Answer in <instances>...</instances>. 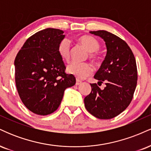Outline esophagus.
Instances as JSON below:
<instances>
[{
    "label": "esophagus",
    "mask_w": 151,
    "mask_h": 151,
    "mask_svg": "<svg viewBox=\"0 0 151 151\" xmlns=\"http://www.w3.org/2000/svg\"><path fill=\"white\" fill-rule=\"evenodd\" d=\"M81 83V81L79 80V79H77V80H76V85H79Z\"/></svg>",
    "instance_id": "34e87169"
}]
</instances>
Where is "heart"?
Returning a JSON list of instances; mask_svg holds the SVG:
<instances>
[{
  "instance_id": "1",
  "label": "heart",
  "mask_w": 151,
  "mask_h": 151,
  "mask_svg": "<svg viewBox=\"0 0 151 151\" xmlns=\"http://www.w3.org/2000/svg\"><path fill=\"white\" fill-rule=\"evenodd\" d=\"M77 40L89 52V55L91 58L95 59L96 58L94 52L99 50L100 48V45L95 38L89 35H83L78 38ZM58 51L60 56L64 60H68L70 59V43L68 40L63 39L59 42ZM91 71L92 68L87 62H72L67 67V72L79 79H84L91 73Z\"/></svg>"
}]
</instances>
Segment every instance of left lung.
I'll list each match as a JSON object with an SVG mask.
<instances>
[{
	"label": "left lung",
	"mask_w": 151,
	"mask_h": 151,
	"mask_svg": "<svg viewBox=\"0 0 151 151\" xmlns=\"http://www.w3.org/2000/svg\"><path fill=\"white\" fill-rule=\"evenodd\" d=\"M104 40L106 55L94 75L98 82H105L101 89L90 84L91 91L84 98L86 110L100 119L116 117L129 106L138 79L135 57L125 41L106 30L90 31ZM99 84V83H97Z\"/></svg>",
	"instance_id": "8db88e82"
}]
</instances>
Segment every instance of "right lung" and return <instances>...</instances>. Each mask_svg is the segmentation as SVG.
Listing matches in <instances>:
<instances>
[{"instance_id": "add662e5", "label": "right lung", "mask_w": 151, "mask_h": 151, "mask_svg": "<svg viewBox=\"0 0 151 151\" xmlns=\"http://www.w3.org/2000/svg\"><path fill=\"white\" fill-rule=\"evenodd\" d=\"M64 31L46 28L30 37L15 58V77L20 99L32 113L45 116L58 109L65 90L74 86L76 79L65 73L59 55V42Z\"/></svg>"}]
</instances>
